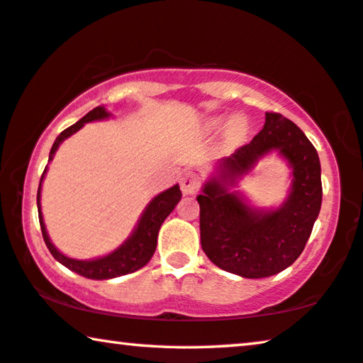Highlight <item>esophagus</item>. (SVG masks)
<instances>
[{
  "label": "esophagus",
  "instance_id": "1",
  "mask_svg": "<svg viewBox=\"0 0 363 363\" xmlns=\"http://www.w3.org/2000/svg\"><path fill=\"white\" fill-rule=\"evenodd\" d=\"M179 182H181V189L184 194H196L200 189V184H202V181H200V176L192 171L182 172Z\"/></svg>",
  "mask_w": 363,
  "mask_h": 363
}]
</instances>
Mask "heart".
Segmentation results:
<instances>
[{"label":"heart","instance_id":"b5f03b06","mask_svg":"<svg viewBox=\"0 0 363 363\" xmlns=\"http://www.w3.org/2000/svg\"><path fill=\"white\" fill-rule=\"evenodd\" d=\"M213 125L218 127V125H220V121H215ZM242 130H245V123H242L241 118H236V121H233V122L230 123V127H228V137H230V138H238V137H240V135L242 133Z\"/></svg>","mask_w":363,"mask_h":363}]
</instances>
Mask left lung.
<instances>
[{
    "instance_id": "1",
    "label": "left lung",
    "mask_w": 363,
    "mask_h": 363,
    "mask_svg": "<svg viewBox=\"0 0 363 363\" xmlns=\"http://www.w3.org/2000/svg\"><path fill=\"white\" fill-rule=\"evenodd\" d=\"M279 149L294 167L289 200L275 213L252 211L228 191L238 175L269 150ZM323 200L321 166L306 135L279 112H266L264 128L221 161L220 179L205 184L200 205V242L226 272L262 279L282 272L305 250Z\"/></svg>"
}]
</instances>
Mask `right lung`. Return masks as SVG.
Wrapping results in <instances>:
<instances>
[{
    "mask_svg": "<svg viewBox=\"0 0 363 363\" xmlns=\"http://www.w3.org/2000/svg\"><path fill=\"white\" fill-rule=\"evenodd\" d=\"M111 113L106 111L104 106H97L96 109L86 113V116L78 121L77 123H73L72 127L65 128L63 132L58 135L55 143L50 150V156H48V161L53 158L55 151L58 148L65 138H68L69 135H73L74 132L84 125L86 122H93V121H101V118L109 117ZM47 167L42 172L40 177V184L43 179V174H45ZM40 184H39V191H37V208H39V221H40V230H42V236L43 241L48 247V251L52 252V256L57 259L58 262H62L65 267H68L73 272H77L83 277L88 279H94V280H106V279H113V277H121V275L125 274H132L135 270L142 269L145 264H148L151 256L155 254L156 250V242H158V231L163 225V221L167 215H169L174 207L179 202L182 197V192L179 186H172L167 191L161 192L160 196H156L153 200H151L150 205L145 210L142 218L138 221L137 230L133 231V235L130 236V240L118 247L117 251H113L112 254L101 259H94V261H77V259H69L67 256H63L60 251H57V247L52 245L50 240H48V235L45 231V225H43V218L40 213Z\"/></svg>",
    "mask_w": 363,
    "mask_h": 363,
    "instance_id": "obj_1",
    "label": "right lung"
}]
</instances>
